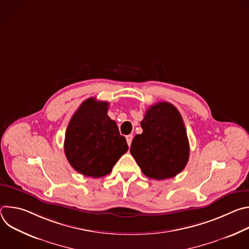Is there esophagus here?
<instances>
[{
  "instance_id": "34e87169",
  "label": "esophagus",
  "mask_w": 249,
  "mask_h": 249,
  "mask_svg": "<svg viewBox=\"0 0 249 249\" xmlns=\"http://www.w3.org/2000/svg\"><path fill=\"white\" fill-rule=\"evenodd\" d=\"M132 140H133V135H127V136H126V141H127V144H128L129 147L131 146Z\"/></svg>"
}]
</instances>
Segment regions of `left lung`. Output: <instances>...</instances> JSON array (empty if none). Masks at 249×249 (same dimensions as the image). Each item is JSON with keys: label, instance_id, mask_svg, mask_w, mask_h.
<instances>
[{"label": "left lung", "instance_id": "8db88e82", "mask_svg": "<svg viewBox=\"0 0 249 249\" xmlns=\"http://www.w3.org/2000/svg\"><path fill=\"white\" fill-rule=\"evenodd\" d=\"M130 153L149 178L162 180L181 172L189 159V142L182 117L174 105L158 102L141 122Z\"/></svg>", "mask_w": 249, "mask_h": 249}]
</instances>
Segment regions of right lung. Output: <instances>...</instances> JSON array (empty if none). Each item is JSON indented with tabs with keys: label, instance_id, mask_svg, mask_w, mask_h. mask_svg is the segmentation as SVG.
<instances>
[{
	"label": "right lung",
	"instance_id": "right-lung-1",
	"mask_svg": "<svg viewBox=\"0 0 249 249\" xmlns=\"http://www.w3.org/2000/svg\"><path fill=\"white\" fill-rule=\"evenodd\" d=\"M109 103L94 97L85 100L68 125L64 150L69 163L85 176L102 177L111 172L128 151L114 120L107 115Z\"/></svg>",
	"mask_w": 249,
	"mask_h": 249
}]
</instances>
